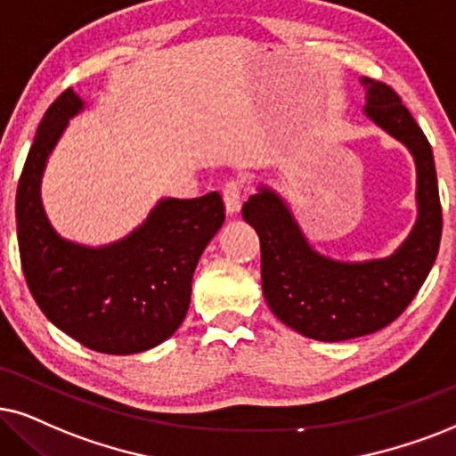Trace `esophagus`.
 <instances>
[{
  "label": "esophagus",
  "instance_id": "1",
  "mask_svg": "<svg viewBox=\"0 0 456 456\" xmlns=\"http://www.w3.org/2000/svg\"><path fill=\"white\" fill-rule=\"evenodd\" d=\"M223 198H224V208L229 215H235L241 208V198H244V185L240 181H229L223 187Z\"/></svg>",
  "mask_w": 456,
  "mask_h": 456
}]
</instances>
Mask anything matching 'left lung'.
<instances>
[{"mask_svg":"<svg viewBox=\"0 0 456 456\" xmlns=\"http://www.w3.org/2000/svg\"><path fill=\"white\" fill-rule=\"evenodd\" d=\"M366 115L411 149L417 164L419 218L389 258L341 263L307 244L278 195L261 189L241 215L261 240V280L269 309L292 330L337 343L372 334L400 318L434 267L442 238V206L431 145L391 86L362 77Z\"/></svg>","mask_w":456,"mask_h":456,"instance_id":"8db88e82","label":"left lung"}]
</instances>
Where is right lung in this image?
Returning a JSON list of instances; mask_svg holds the SVG:
<instances>
[{
    "label": "right lung",
    "instance_id": "right-lung-1",
    "mask_svg": "<svg viewBox=\"0 0 456 456\" xmlns=\"http://www.w3.org/2000/svg\"><path fill=\"white\" fill-rule=\"evenodd\" d=\"M84 102L69 88L39 122L16 189L20 265L33 298L56 328L101 354H141L185 320L198 261L221 229L224 204L212 191L161 200L128 238L102 248L62 240L39 200L45 159Z\"/></svg>",
    "mask_w": 456,
    "mask_h": 456
}]
</instances>
